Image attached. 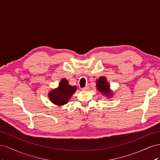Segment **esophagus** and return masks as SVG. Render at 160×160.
Here are the masks:
<instances>
[{
  "mask_svg": "<svg viewBox=\"0 0 160 160\" xmlns=\"http://www.w3.org/2000/svg\"><path fill=\"white\" fill-rule=\"evenodd\" d=\"M89 85H87V86H85V88H81V90H83V91H86V90H88V89H89Z\"/></svg>",
  "mask_w": 160,
  "mask_h": 160,
  "instance_id": "1",
  "label": "esophagus"
}]
</instances>
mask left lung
Returning a JSON list of instances; mask_svg holds the SVG:
<instances>
[{
	"instance_id": "8db88e82",
	"label": "left lung",
	"mask_w": 160,
	"mask_h": 160,
	"mask_svg": "<svg viewBox=\"0 0 160 160\" xmlns=\"http://www.w3.org/2000/svg\"><path fill=\"white\" fill-rule=\"evenodd\" d=\"M96 87L99 92L108 98H111L113 95V92L110 89V85L105 77H101L96 81Z\"/></svg>"
}]
</instances>
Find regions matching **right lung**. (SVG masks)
I'll return each instance as SVG.
<instances>
[{
  "label": "right lung",
  "instance_id": "1",
  "mask_svg": "<svg viewBox=\"0 0 160 160\" xmlns=\"http://www.w3.org/2000/svg\"><path fill=\"white\" fill-rule=\"evenodd\" d=\"M76 90V86L70 85L66 79H62L59 87L49 93V99L55 105H63L68 102Z\"/></svg>",
  "mask_w": 160,
  "mask_h": 160
}]
</instances>
